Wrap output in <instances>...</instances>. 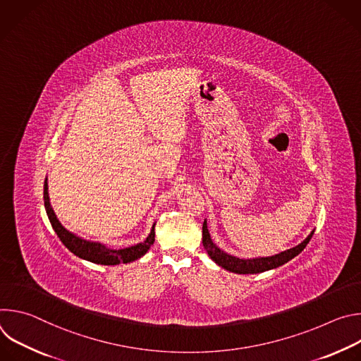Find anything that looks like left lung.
<instances>
[{
	"instance_id": "1",
	"label": "left lung",
	"mask_w": 361,
	"mask_h": 361,
	"mask_svg": "<svg viewBox=\"0 0 361 361\" xmlns=\"http://www.w3.org/2000/svg\"><path fill=\"white\" fill-rule=\"evenodd\" d=\"M313 234H314V231H312L310 235H308L301 244H298L287 251H283L280 254H276L271 257H262V259L243 260V259H237V257H233V255L224 252L223 250H220L210 238V233L207 230V223H205V220L202 223V245H204L205 251L209 252L212 260H214L220 267H223L231 273H237V274L263 273V271L283 266L284 263L294 259L295 255H298L305 248L308 241L312 240Z\"/></svg>"
}]
</instances>
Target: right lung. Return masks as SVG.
Wrapping results in <instances>:
<instances>
[{
  "mask_svg": "<svg viewBox=\"0 0 361 361\" xmlns=\"http://www.w3.org/2000/svg\"><path fill=\"white\" fill-rule=\"evenodd\" d=\"M44 205H45V212H47V216L49 219V223H51V226H53V228L57 233V235L61 240V243L73 254L78 255L80 259L88 260V262L95 263V264L116 266V264H120V263L134 262V260L140 259V257H142L148 251V248L154 243V237H156V233H154V226H156V224H154L149 235L147 237V240L144 243H138V244H135L133 247H127V248H121V250H113V248L106 247L104 244L85 241V240L74 235L73 233L67 231L61 226V223L57 220V217L54 214V210L51 209L47 180L44 183Z\"/></svg>",
  "mask_w": 361,
  "mask_h": 361,
  "instance_id": "right-lung-1",
  "label": "right lung"
}]
</instances>
